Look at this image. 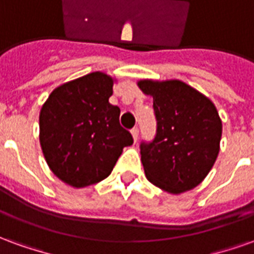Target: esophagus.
I'll use <instances>...</instances> for the list:
<instances>
[{
  "mask_svg": "<svg viewBox=\"0 0 254 254\" xmlns=\"http://www.w3.org/2000/svg\"><path fill=\"white\" fill-rule=\"evenodd\" d=\"M130 132H132L133 140H134V141H137L138 134H140V130H138V127H133V129H132V130H130Z\"/></svg>",
  "mask_w": 254,
  "mask_h": 254,
  "instance_id": "esophagus-1",
  "label": "esophagus"
}]
</instances>
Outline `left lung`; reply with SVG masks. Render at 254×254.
Here are the masks:
<instances>
[{"label":"left lung","mask_w":254,"mask_h":254,"mask_svg":"<svg viewBox=\"0 0 254 254\" xmlns=\"http://www.w3.org/2000/svg\"><path fill=\"white\" fill-rule=\"evenodd\" d=\"M152 95L156 133L140 143L145 176L160 189L182 193L197 187L219 154L222 121L211 100L180 80L138 81Z\"/></svg>","instance_id":"1"}]
</instances>
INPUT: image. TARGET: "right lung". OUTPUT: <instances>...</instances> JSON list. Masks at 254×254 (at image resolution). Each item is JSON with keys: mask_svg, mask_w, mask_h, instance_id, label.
<instances>
[{"mask_svg": "<svg viewBox=\"0 0 254 254\" xmlns=\"http://www.w3.org/2000/svg\"><path fill=\"white\" fill-rule=\"evenodd\" d=\"M111 95L113 78L94 72L60 85L42 107L43 154L53 173L70 187L105 180L124 147L133 144L120 124V107L109 102Z\"/></svg>", "mask_w": 254, "mask_h": 254, "instance_id": "obj_1", "label": "right lung"}]
</instances>
